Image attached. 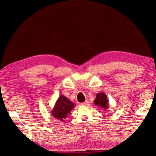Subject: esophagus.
<instances>
[{
	"label": "esophagus",
	"mask_w": 156,
	"mask_h": 156,
	"mask_svg": "<svg viewBox=\"0 0 156 156\" xmlns=\"http://www.w3.org/2000/svg\"><path fill=\"white\" fill-rule=\"evenodd\" d=\"M88 103H89L88 101V100H86L84 102L81 103V105H88Z\"/></svg>",
	"instance_id": "1"
}]
</instances>
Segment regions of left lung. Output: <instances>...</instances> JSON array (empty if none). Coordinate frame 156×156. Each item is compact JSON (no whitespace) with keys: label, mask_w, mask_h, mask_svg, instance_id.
Instances as JSON below:
<instances>
[{"label":"left lung","mask_w":156,"mask_h":156,"mask_svg":"<svg viewBox=\"0 0 156 156\" xmlns=\"http://www.w3.org/2000/svg\"><path fill=\"white\" fill-rule=\"evenodd\" d=\"M94 103L104 110H107L109 108V101L107 99V95L104 92L97 94Z\"/></svg>","instance_id":"obj_1"}]
</instances>
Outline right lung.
<instances>
[{"label": "right lung", "mask_w": 156, "mask_h": 156, "mask_svg": "<svg viewBox=\"0 0 156 156\" xmlns=\"http://www.w3.org/2000/svg\"><path fill=\"white\" fill-rule=\"evenodd\" d=\"M75 104L69 101L66 97L61 95L56 101L54 107L51 111V116L59 121H63L75 107Z\"/></svg>", "instance_id": "add662e5"}]
</instances>
